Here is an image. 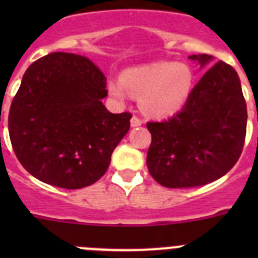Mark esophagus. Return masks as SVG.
Wrapping results in <instances>:
<instances>
[{
    "label": "esophagus",
    "instance_id": "esophagus-1",
    "mask_svg": "<svg viewBox=\"0 0 258 258\" xmlns=\"http://www.w3.org/2000/svg\"><path fill=\"white\" fill-rule=\"evenodd\" d=\"M131 125H132V127L141 126V125H142V120H141L138 116H133V117H132V120H131Z\"/></svg>",
    "mask_w": 258,
    "mask_h": 258
}]
</instances>
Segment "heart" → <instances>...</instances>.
I'll use <instances>...</instances> for the list:
<instances>
[{
	"label": "heart",
	"mask_w": 258,
	"mask_h": 258,
	"mask_svg": "<svg viewBox=\"0 0 258 258\" xmlns=\"http://www.w3.org/2000/svg\"><path fill=\"white\" fill-rule=\"evenodd\" d=\"M192 85L194 75L188 66L177 61H155L127 68L122 72L121 80H109L107 89L117 101H124L127 93L140 98L143 112L165 117L184 106Z\"/></svg>",
	"instance_id": "obj_1"
}]
</instances>
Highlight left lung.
Listing matches in <instances>:
<instances>
[{
    "instance_id": "1",
    "label": "left lung",
    "mask_w": 258,
    "mask_h": 258,
    "mask_svg": "<svg viewBox=\"0 0 258 258\" xmlns=\"http://www.w3.org/2000/svg\"><path fill=\"white\" fill-rule=\"evenodd\" d=\"M206 67L213 56H188ZM152 137L147 168L168 188L211 183L235 165L244 146L247 104L236 71L220 60L191 90L178 113L147 122Z\"/></svg>"
}]
</instances>
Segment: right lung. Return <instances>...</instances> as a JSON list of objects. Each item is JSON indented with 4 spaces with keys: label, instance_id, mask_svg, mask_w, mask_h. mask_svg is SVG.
I'll use <instances>...</instances> for the list:
<instances>
[{
    "label": "right lung",
    "instance_id": "obj_1",
    "mask_svg": "<svg viewBox=\"0 0 258 258\" xmlns=\"http://www.w3.org/2000/svg\"><path fill=\"white\" fill-rule=\"evenodd\" d=\"M106 97V77L86 56L51 52L33 61L9 112L11 145L24 169L68 190L101 178L132 118L109 112Z\"/></svg>",
    "mask_w": 258,
    "mask_h": 258
}]
</instances>
